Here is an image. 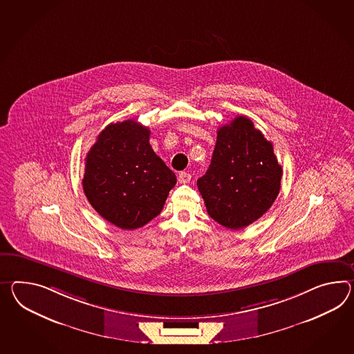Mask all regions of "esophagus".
Returning a JSON list of instances; mask_svg holds the SVG:
<instances>
[{
	"instance_id": "obj_1",
	"label": "esophagus",
	"mask_w": 354,
	"mask_h": 354,
	"mask_svg": "<svg viewBox=\"0 0 354 354\" xmlns=\"http://www.w3.org/2000/svg\"><path fill=\"white\" fill-rule=\"evenodd\" d=\"M190 178H192V175L189 173H180L178 176V180L180 184H187V183H189Z\"/></svg>"
}]
</instances>
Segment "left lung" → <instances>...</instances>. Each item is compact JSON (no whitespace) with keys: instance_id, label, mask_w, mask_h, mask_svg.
<instances>
[{"instance_id":"1","label":"left lung","mask_w":354,"mask_h":354,"mask_svg":"<svg viewBox=\"0 0 354 354\" xmlns=\"http://www.w3.org/2000/svg\"><path fill=\"white\" fill-rule=\"evenodd\" d=\"M283 169L272 143L245 116L217 130L206 174L197 180L208 215L238 230L259 220L280 192Z\"/></svg>"}]
</instances>
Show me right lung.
I'll use <instances>...</instances> for the list:
<instances>
[{"mask_svg": "<svg viewBox=\"0 0 354 354\" xmlns=\"http://www.w3.org/2000/svg\"><path fill=\"white\" fill-rule=\"evenodd\" d=\"M149 129L136 120L109 124L86 157L83 189L109 223L133 230L164 208L175 174L149 145Z\"/></svg>", "mask_w": 354, "mask_h": 354, "instance_id": "obj_1", "label": "right lung"}]
</instances>
